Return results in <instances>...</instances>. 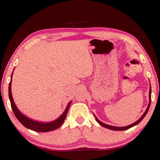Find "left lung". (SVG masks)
Listing matches in <instances>:
<instances>
[{
    "label": "left lung",
    "mask_w": 160,
    "mask_h": 160,
    "mask_svg": "<svg viewBox=\"0 0 160 160\" xmlns=\"http://www.w3.org/2000/svg\"><path fill=\"white\" fill-rule=\"evenodd\" d=\"M149 98H150L149 104H148V108H147V109H146V112H145L143 113V115L141 116V118L140 119H139V120H138L137 121H136V122L133 123V124H130V125H129V126L123 127H118L110 126V125H108V124H104V123H103V122H101L100 120H98V119L97 118V117H96V116H95V118H96V120H97V121L98 122V123H99V124H101V126H103V127H106V128H108V129H109L115 130V131H123V130L128 129L131 128V127H133V126L136 125V124H138L139 122H140L145 118V116L146 115L147 112H148V110H149V108H150V103H151V88H150V92H149Z\"/></svg>",
    "instance_id": "8db88e82"
}]
</instances>
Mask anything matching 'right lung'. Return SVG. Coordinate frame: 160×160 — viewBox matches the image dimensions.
<instances>
[{"label":"right lung","mask_w":160,"mask_h":160,"mask_svg":"<svg viewBox=\"0 0 160 160\" xmlns=\"http://www.w3.org/2000/svg\"><path fill=\"white\" fill-rule=\"evenodd\" d=\"M12 73L10 82L9 84V98L10 100L12 109V111L17 120H18L25 127H27V128L33 131H35V132H50V131H53V130L57 129V128H59L65 120V118L66 117V115H67L68 110L69 107H70L71 101L68 103V106L66 107L65 111L63 112V114L56 120L51 122H47V123L39 122H36V121L32 120L31 119L27 118L26 116L22 114V113L19 111V110L17 109L15 104L14 103L12 96V93H11V82H12Z\"/></svg>","instance_id":"obj_1"}]
</instances>
